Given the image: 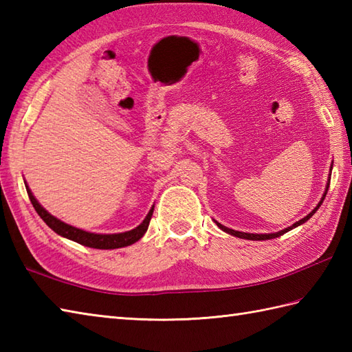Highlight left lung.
<instances>
[{"mask_svg": "<svg viewBox=\"0 0 352 352\" xmlns=\"http://www.w3.org/2000/svg\"><path fill=\"white\" fill-rule=\"evenodd\" d=\"M331 168H333V164H331ZM330 177H331V174H330ZM328 188H330V178H328V183H327V189H325V192H324V195H322V198H320V201H319V204L313 208V210L305 216V218H302V219H300L298 222H295L294 226H290V227H287V228H284V230H281V231H278V233H266V234H252V233H243V231H236V230H231V228H227V227H223L222 223H219V222H216V226H218L222 231H226V233H228V234H231V236H236V237H241V239H246V241H267V239H275V237H280V236H283L284 233H287V231H290V230H294L295 227H298V226H301V223H304V222H307L313 214L316 213V210L318 208L320 207V204L324 203V199H325V195H327V192H328Z\"/></svg>", "mask_w": 352, "mask_h": 352, "instance_id": "obj_1", "label": "left lung"}]
</instances>
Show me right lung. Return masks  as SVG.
Returning a JSON list of instances; mask_svg holds the SVG:
<instances>
[{
    "label": "right lung",
    "mask_w": 352,
    "mask_h": 352,
    "mask_svg": "<svg viewBox=\"0 0 352 352\" xmlns=\"http://www.w3.org/2000/svg\"><path fill=\"white\" fill-rule=\"evenodd\" d=\"M25 188H27L28 198H30V201H32L34 210L52 231H56V233L60 234L62 237L69 239V241H74L80 245H85V246H89V248H96V250L122 248V246H129V245H133L134 242H138L139 239L146 233L149 221H151L153 210H154V208H151V210L148 212L146 218L144 219V222L140 223V226H138L136 228H133L130 231H125V233L96 234V233H89V231L72 227V226H69V223H65L60 219H57L56 216L50 214L39 203H37V199L33 197V193L28 189V186H25Z\"/></svg>",
    "instance_id": "add662e5"
}]
</instances>
